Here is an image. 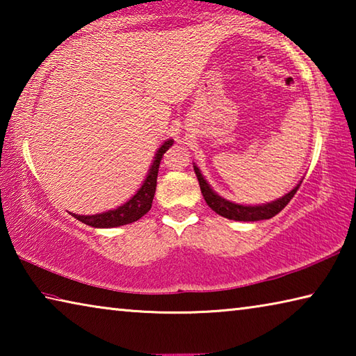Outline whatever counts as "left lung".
<instances>
[{
    "label": "left lung",
    "instance_id": "8db88e82",
    "mask_svg": "<svg viewBox=\"0 0 356 356\" xmlns=\"http://www.w3.org/2000/svg\"><path fill=\"white\" fill-rule=\"evenodd\" d=\"M195 168L196 177L200 180V186H201V193L206 200L207 206L221 216H225L227 220H236V221H261V220H268L273 218L276 213H280L282 209H284L289 201L292 200L295 193L300 188V184L295 186L293 190H291L280 200L262 204V206H242V204H236L231 201H226L225 197H221L216 195V193L210 188V185L207 184V180L202 177V174L200 171V168Z\"/></svg>",
    "mask_w": 356,
    "mask_h": 356
}]
</instances>
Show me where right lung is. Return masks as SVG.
<instances>
[{
    "instance_id": "add662e5",
    "label": "right lung",
    "mask_w": 356,
    "mask_h": 356,
    "mask_svg": "<svg viewBox=\"0 0 356 356\" xmlns=\"http://www.w3.org/2000/svg\"><path fill=\"white\" fill-rule=\"evenodd\" d=\"M172 143H174L172 140H168L161 144V147L159 150H156L154 163L150 166L146 180H144L141 188L138 190L127 202L122 204V206H119L118 209L108 210V212H104V213H95V215L72 213V216H75L78 221H81L84 225L92 226V227H118V226H124V225H129V222L140 220L141 216L146 215L150 210V207H152L160 161L163 159V154L166 150L172 146Z\"/></svg>"
}]
</instances>
